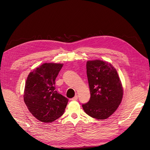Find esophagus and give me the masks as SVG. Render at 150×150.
I'll return each mask as SVG.
<instances>
[{
	"label": "esophagus",
	"mask_w": 150,
	"mask_h": 150,
	"mask_svg": "<svg viewBox=\"0 0 150 150\" xmlns=\"http://www.w3.org/2000/svg\"><path fill=\"white\" fill-rule=\"evenodd\" d=\"M78 96H75L73 98H72L71 100V101H77L78 100Z\"/></svg>",
	"instance_id": "1"
}]
</instances>
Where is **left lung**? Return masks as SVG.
Segmentation results:
<instances>
[{"label": "left lung", "mask_w": 150, "mask_h": 150, "mask_svg": "<svg viewBox=\"0 0 150 150\" xmlns=\"http://www.w3.org/2000/svg\"><path fill=\"white\" fill-rule=\"evenodd\" d=\"M91 98L83 104L86 114L97 120H106L118 108L123 88L117 71L111 63L99 59L86 62Z\"/></svg>", "instance_id": "8db88e82"}]
</instances>
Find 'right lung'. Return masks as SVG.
<instances>
[{
	"label": "right lung",
	"instance_id": "right-lung-1",
	"mask_svg": "<svg viewBox=\"0 0 150 150\" xmlns=\"http://www.w3.org/2000/svg\"><path fill=\"white\" fill-rule=\"evenodd\" d=\"M62 66L61 63H44L30 72L26 79L24 103L31 114L41 122H53L64 112L68 99L55 87Z\"/></svg>",
	"mask_w": 150,
	"mask_h": 150
}]
</instances>
